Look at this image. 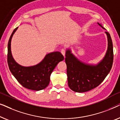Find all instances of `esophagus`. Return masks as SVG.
<instances>
[{"mask_svg": "<svg viewBox=\"0 0 120 120\" xmlns=\"http://www.w3.org/2000/svg\"><path fill=\"white\" fill-rule=\"evenodd\" d=\"M60 52H61L62 53V55H63L65 57V52H66V51H65V49H62V50H61V51H60Z\"/></svg>", "mask_w": 120, "mask_h": 120, "instance_id": "34e87169", "label": "esophagus"}]
</instances>
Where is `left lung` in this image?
I'll use <instances>...</instances> for the list:
<instances>
[{
	"mask_svg": "<svg viewBox=\"0 0 120 120\" xmlns=\"http://www.w3.org/2000/svg\"><path fill=\"white\" fill-rule=\"evenodd\" d=\"M102 28L105 29L99 23ZM108 37V47L103 60L97 66H91L77 60L69 50L65 53L68 83L69 88L76 92H85L99 86L110 71L114 60L113 45L110 35Z\"/></svg>",
	"mask_w": 120,
	"mask_h": 120,
	"instance_id": "left-lung-1",
	"label": "left lung"
}]
</instances>
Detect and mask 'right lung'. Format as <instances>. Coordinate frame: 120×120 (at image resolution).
<instances>
[{
  "label": "right lung",
  "instance_id": "add662e5",
  "mask_svg": "<svg viewBox=\"0 0 120 120\" xmlns=\"http://www.w3.org/2000/svg\"><path fill=\"white\" fill-rule=\"evenodd\" d=\"M18 27L14 29L8 45V63L10 70L18 82L28 89L39 91L43 90L50 83V75L59 62L64 60L60 52L50 53L42 61L35 66L24 67L18 64L12 58L11 52V41Z\"/></svg>",
  "mask_w": 120,
  "mask_h": 120
}]
</instances>
